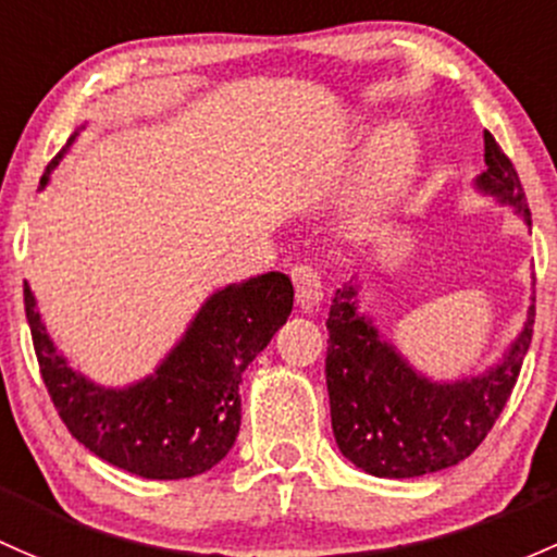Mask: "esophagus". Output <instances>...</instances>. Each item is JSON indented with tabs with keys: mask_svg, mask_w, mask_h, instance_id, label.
<instances>
[{
	"mask_svg": "<svg viewBox=\"0 0 557 557\" xmlns=\"http://www.w3.org/2000/svg\"><path fill=\"white\" fill-rule=\"evenodd\" d=\"M290 280H294L296 301L304 312H312L323 304V277L318 274V269L298 263V267L290 269Z\"/></svg>",
	"mask_w": 557,
	"mask_h": 557,
	"instance_id": "1",
	"label": "esophagus"
}]
</instances>
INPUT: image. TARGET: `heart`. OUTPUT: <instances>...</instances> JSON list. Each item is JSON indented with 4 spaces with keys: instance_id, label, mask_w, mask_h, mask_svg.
Returning <instances> with one entry per match:
<instances>
[{
    "instance_id": "obj_1",
    "label": "heart",
    "mask_w": 557,
    "mask_h": 557,
    "mask_svg": "<svg viewBox=\"0 0 557 557\" xmlns=\"http://www.w3.org/2000/svg\"><path fill=\"white\" fill-rule=\"evenodd\" d=\"M413 171V146L406 138H386L373 149L366 178V200L373 208L392 202Z\"/></svg>"
}]
</instances>
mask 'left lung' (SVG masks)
I'll list each match as a JSON object with an SVG mask.
<instances>
[{
    "label": "left lung",
    "mask_w": 557,
    "mask_h": 557,
    "mask_svg": "<svg viewBox=\"0 0 557 557\" xmlns=\"http://www.w3.org/2000/svg\"><path fill=\"white\" fill-rule=\"evenodd\" d=\"M485 171L475 189L510 205L531 226L529 205L512 162L485 131ZM360 285L336 290L327 312L325 382L338 450L373 478H419L459 465L475 450L512 395L534 333V298L515 342L496 366L456 382L419 373L357 312Z\"/></svg>",
    "instance_id": "1"
}]
</instances>
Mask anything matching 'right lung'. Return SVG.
Instances as JSON below:
<instances>
[{"instance_id": "obj_1", "label": "right lung", "mask_w": 557, "mask_h": 557, "mask_svg": "<svg viewBox=\"0 0 557 557\" xmlns=\"http://www.w3.org/2000/svg\"><path fill=\"white\" fill-rule=\"evenodd\" d=\"M77 136L79 131L47 165L42 189ZM23 304L39 371L69 432L120 470L181 480L208 472L237 441L243 373L288 320L294 283L283 272H267L219 288L154 373L127 386L96 384L69 366L28 283Z\"/></svg>"}]
</instances>
